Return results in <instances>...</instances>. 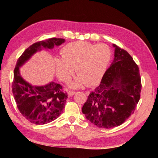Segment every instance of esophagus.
<instances>
[{
  "label": "esophagus",
  "mask_w": 158,
  "mask_h": 158,
  "mask_svg": "<svg viewBox=\"0 0 158 158\" xmlns=\"http://www.w3.org/2000/svg\"><path fill=\"white\" fill-rule=\"evenodd\" d=\"M76 94V92H75V91L69 90V92H68V94H69V96H73V95L74 94Z\"/></svg>",
  "instance_id": "obj_1"
}]
</instances>
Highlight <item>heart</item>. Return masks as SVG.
<instances>
[{"label": "heart", "mask_w": 158, "mask_h": 158, "mask_svg": "<svg viewBox=\"0 0 158 158\" xmlns=\"http://www.w3.org/2000/svg\"><path fill=\"white\" fill-rule=\"evenodd\" d=\"M61 58L55 59L56 74L68 81L74 73L77 74L71 86L78 88L85 84H96L102 79L111 58L109 47L104 44L93 45L77 41L66 45L61 51Z\"/></svg>", "instance_id": "heart-1"}]
</instances>
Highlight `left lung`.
I'll return each mask as SVG.
<instances>
[{
    "mask_svg": "<svg viewBox=\"0 0 158 158\" xmlns=\"http://www.w3.org/2000/svg\"><path fill=\"white\" fill-rule=\"evenodd\" d=\"M114 58L101 82L88 95L82 113L99 128L121 125L134 113L140 98L141 77L138 66L128 52L113 45Z\"/></svg>",
    "mask_w": 158,
    "mask_h": 158,
    "instance_id": "1",
    "label": "left lung"
}]
</instances>
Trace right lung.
Instances as JSON below:
<instances>
[{"instance_id":"obj_1","label":"right lung","mask_w":158,"mask_h":158,"mask_svg":"<svg viewBox=\"0 0 158 158\" xmlns=\"http://www.w3.org/2000/svg\"><path fill=\"white\" fill-rule=\"evenodd\" d=\"M64 41L52 37L32 44L19 57L14 70L12 88L17 107L27 121L35 125H45L58 118L63 112L68 94L60 84L54 82L45 86H32L20 76L19 67L42 47L52 49Z\"/></svg>"}]
</instances>
